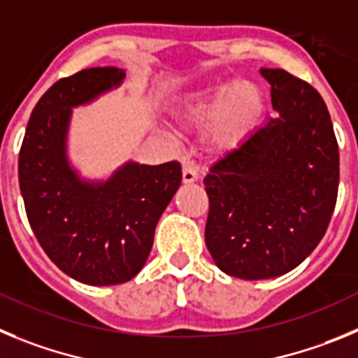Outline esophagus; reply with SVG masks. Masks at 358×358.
I'll list each match as a JSON object with an SVG mask.
<instances>
[{
  "label": "esophagus",
  "mask_w": 358,
  "mask_h": 358,
  "mask_svg": "<svg viewBox=\"0 0 358 358\" xmlns=\"http://www.w3.org/2000/svg\"><path fill=\"white\" fill-rule=\"evenodd\" d=\"M198 178H199L198 166H196L194 162H187L185 166H183V171H182L183 183H194Z\"/></svg>",
  "instance_id": "1"
}]
</instances>
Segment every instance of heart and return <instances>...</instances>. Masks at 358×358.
I'll use <instances>...</instances> for the list:
<instances>
[{
    "label": "heart",
    "mask_w": 358,
    "mask_h": 358,
    "mask_svg": "<svg viewBox=\"0 0 358 358\" xmlns=\"http://www.w3.org/2000/svg\"><path fill=\"white\" fill-rule=\"evenodd\" d=\"M262 110L260 87L250 80H235L192 96L183 108V121L192 127L212 123L217 143L231 146L257 127Z\"/></svg>",
    "instance_id": "obj_1"
}]
</instances>
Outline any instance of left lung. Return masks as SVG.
<instances>
[{
  "instance_id": "left-lung-1",
  "label": "left lung",
  "mask_w": 358,
  "mask_h": 358,
  "mask_svg": "<svg viewBox=\"0 0 358 358\" xmlns=\"http://www.w3.org/2000/svg\"><path fill=\"white\" fill-rule=\"evenodd\" d=\"M276 117L205 176V244L215 266L243 280L282 276L323 239L337 201L339 146L323 98L283 69H260Z\"/></svg>"
}]
</instances>
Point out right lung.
<instances>
[{"label":"right lung","instance_id":"obj_1","mask_svg":"<svg viewBox=\"0 0 358 358\" xmlns=\"http://www.w3.org/2000/svg\"><path fill=\"white\" fill-rule=\"evenodd\" d=\"M124 76L119 67H91L53 83L35 105L19 151V187L38 244L60 271L87 285H117L143 269L160 215L182 183L176 160L127 162L105 182L80 178L71 167V108Z\"/></svg>","mask_w":358,"mask_h":358}]
</instances>
